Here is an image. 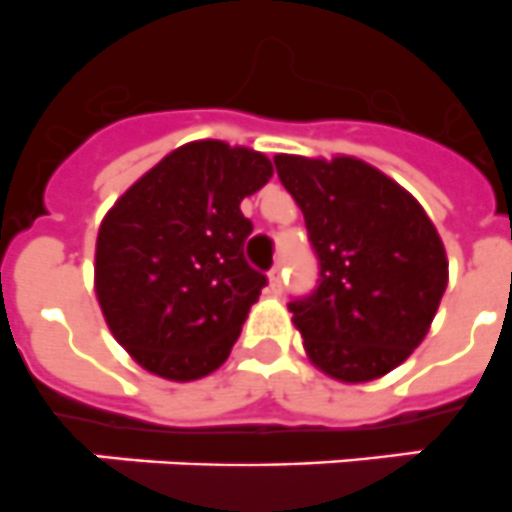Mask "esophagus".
<instances>
[{"mask_svg":"<svg viewBox=\"0 0 512 512\" xmlns=\"http://www.w3.org/2000/svg\"><path fill=\"white\" fill-rule=\"evenodd\" d=\"M267 278H270V290L273 293H280L283 290V280H285V270L280 265H275L270 273H267Z\"/></svg>","mask_w":512,"mask_h":512,"instance_id":"1","label":"esophagus"}]
</instances>
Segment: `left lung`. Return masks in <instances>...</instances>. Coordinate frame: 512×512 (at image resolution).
Listing matches in <instances>:
<instances>
[{
  "label": "left lung",
  "instance_id": "obj_1",
  "mask_svg": "<svg viewBox=\"0 0 512 512\" xmlns=\"http://www.w3.org/2000/svg\"><path fill=\"white\" fill-rule=\"evenodd\" d=\"M306 219L319 285L290 301L313 365L339 382L388 375L423 342L449 280L444 242L403 186L349 155H275Z\"/></svg>",
  "mask_w": 512,
  "mask_h": 512
}]
</instances>
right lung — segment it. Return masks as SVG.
Returning <instances> with one entry per match:
<instances>
[{"label": "right lung", "instance_id": "1", "mask_svg": "<svg viewBox=\"0 0 512 512\" xmlns=\"http://www.w3.org/2000/svg\"><path fill=\"white\" fill-rule=\"evenodd\" d=\"M273 176L250 147L196 140L165 155L107 211L94 288L137 365L191 382L227 362L267 278L245 260L239 204Z\"/></svg>", "mask_w": 512, "mask_h": 512}]
</instances>
